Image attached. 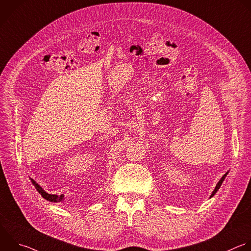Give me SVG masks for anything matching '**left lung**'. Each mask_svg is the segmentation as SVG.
Listing matches in <instances>:
<instances>
[{
  "label": "left lung",
  "mask_w": 251,
  "mask_h": 251,
  "mask_svg": "<svg viewBox=\"0 0 251 251\" xmlns=\"http://www.w3.org/2000/svg\"><path fill=\"white\" fill-rule=\"evenodd\" d=\"M226 175H227V173H226V175H224V176H223V177H222V178H221V179H220V181H219V182H218V183H217V185H216V187H215V189H214V191H213V192H212V194H211V197H213V196H214V195H215V194H216V193H217V191H218V190H219V188H220V187H221V185H222V183H223V181H224V180H225V178H226Z\"/></svg>",
  "instance_id": "1"
}]
</instances>
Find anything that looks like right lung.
<instances>
[{
  "label": "right lung",
  "instance_id": "add662e5",
  "mask_svg": "<svg viewBox=\"0 0 251 251\" xmlns=\"http://www.w3.org/2000/svg\"><path fill=\"white\" fill-rule=\"evenodd\" d=\"M30 180H31L32 184L34 185L35 189L39 192V194H41V196H42L44 199H46V200H48V201H50V202H55V203H57V202H63V201H64V195H63V194L60 195V196L55 195V194H48V193H47L45 190H43V188H42L39 184H37L32 178H30Z\"/></svg>",
  "mask_w": 251,
  "mask_h": 251
}]
</instances>
